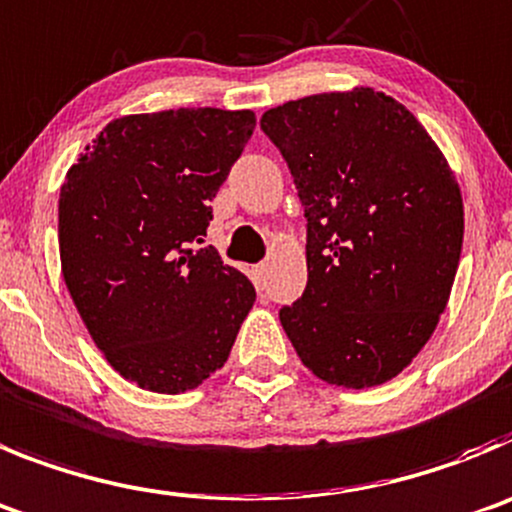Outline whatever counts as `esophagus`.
I'll use <instances>...</instances> for the list:
<instances>
[{"label":"esophagus","mask_w":512,"mask_h":512,"mask_svg":"<svg viewBox=\"0 0 512 512\" xmlns=\"http://www.w3.org/2000/svg\"><path fill=\"white\" fill-rule=\"evenodd\" d=\"M251 279L253 284H259V287H264V281H266V264H256L251 269Z\"/></svg>","instance_id":"esophagus-1"}]
</instances>
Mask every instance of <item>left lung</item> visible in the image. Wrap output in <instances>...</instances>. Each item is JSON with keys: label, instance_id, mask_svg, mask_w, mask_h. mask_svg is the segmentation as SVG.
Segmentation results:
<instances>
[{"label": "left lung", "instance_id": "1", "mask_svg": "<svg viewBox=\"0 0 512 512\" xmlns=\"http://www.w3.org/2000/svg\"><path fill=\"white\" fill-rule=\"evenodd\" d=\"M261 129L307 218V289L281 327L322 381L381 386L421 353L452 294L464 205L447 157L403 103L365 86L287 101Z\"/></svg>", "mask_w": 512, "mask_h": 512}]
</instances>
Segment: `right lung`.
Returning a JSON list of instances; mask_svg holds the SVG:
<instances>
[{"instance_id": "add662e5", "label": "right lung", "mask_w": 512, "mask_h": 512, "mask_svg": "<svg viewBox=\"0 0 512 512\" xmlns=\"http://www.w3.org/2000/svg\"><path fill=\"white\" fill-rule=\"evenodd\" d=\"M253 126L248 109L121 116L65 175V287L103 358L139 388L185 393L208 381L256 302L213 246H192Z\"/></svg>"}]
</instances>
